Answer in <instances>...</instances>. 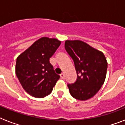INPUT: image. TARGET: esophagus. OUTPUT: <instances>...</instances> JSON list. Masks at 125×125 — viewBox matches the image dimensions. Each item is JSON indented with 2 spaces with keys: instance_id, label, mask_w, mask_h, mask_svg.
I'll return each mask as SVG.
<instances>
[{
  "instance_id": "esophagus-1",
  "label": "esophagus",
  "mask_w": 125,
  "mask_h": 125,
  "mask_svg": "<svg viewBox=\"0 0 125 125\" xmlns=\"http://www.w3.org/2000/svg\"><path fill=\"white\" fill-rule=\"evenodd\" d=\"M60 76H61V78L62 79H64V73H61V74Z\"/></svg>"
}]
</instances>
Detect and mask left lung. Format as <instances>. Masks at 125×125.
Instances as JSON below:
<instances>
[{"label":"left lung","mask_w":125,"mask_h":125,"mask_svg":"<svg viewBox=\"0 0 125 125\" xmlns=\"http://www.w3.org/2000/svg\"><path fill=\"white\" fill-rule=\"evenodd\" d=\"M64 47L74 61L77 80L68 84L71 95L85 101L93 97L105 81L108 62L103 53L80 40H67Z\"/></svg>","instance_id":"1"}]
</instances>
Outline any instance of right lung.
<instances>
[{
    "instance_id": "right-lung-1",
    "label": "right lung",
    "mask_w": 125,
    "mask_h": 125,
    "mask_svg": "<svg viewBox=\"0 0 125 125\" xmlns=\"http://www.w3.org/2000/svg\"><path fill=\"white\" fill-rule=\"evenodd\" d=\"M61 43L57 39L42 37L17 57L15 73L30 95L41 98L52 91L60 76L55 73L49 59Z\"/></svg>"
}]
</instances>
